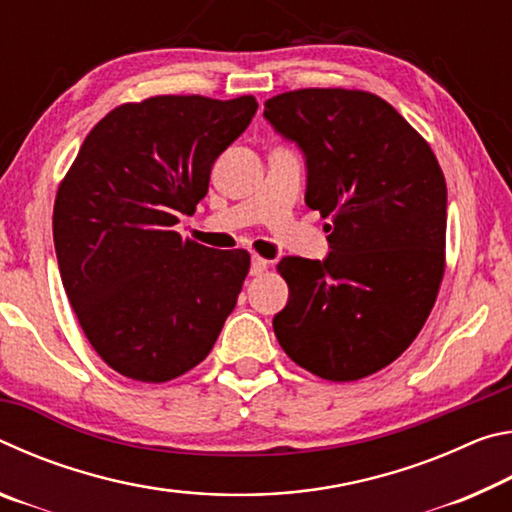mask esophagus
Listing matches in <instances>:
<instances>
[{
  "mask_svg": "<svg viewBox=\"0 0 512 512\" xmlns=\"http://www.w3.org/2000/svg\"><path fill=\"white\" fill-rule=\"evenodd\" d=\"M268 268V262L266 259H262V257H257V255H253V259H250V275H262L264 271Z\"/></svg>",
  "mask_w": 512,
  "mask_h": 512,
  "instance_id": "34e87169",
  "label": "esophagus"
}]
</instances>
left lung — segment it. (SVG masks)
<instances>
[{"mask_svg":"<svg viewBox=\"0 0 512 512\" xmlns=\"http://www.w3.org/2000/svg\"><path fill=\"white\" fill-rule=\"evenodd\" d=\"M264 119L305 158L325 259L282 257L289 302L273 316L282 350L314 375L354 381L409 348L445 266L447 185L429 144L391 103L359 90H296Z\"/></svg>","mask_w":512,"mask_h":512,"instance_id":"8db88e82","label":"left lung"}]
</instances>
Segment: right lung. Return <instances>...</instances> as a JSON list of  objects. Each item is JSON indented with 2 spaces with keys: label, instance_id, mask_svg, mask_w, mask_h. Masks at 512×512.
<instances>
[{
  "label": "right lung",
  "instance_id": "add662e5",
  "mask_svg": "<svg viewBox=\"0 0 512 512\" xmlns=\"http://www.w3.org/2000/svg\"><path fill=\"white\" fill-rule=\"evenodd\" d=\"M255 97H153L108 112L85 137L54 205L60 280L85 336L119 375L149 384L198 366L237 305L246 250L173 230L207 194Z\"/></svg>",
  "mask_w": 512,
  "mask_h": 512
}]
</instances>
